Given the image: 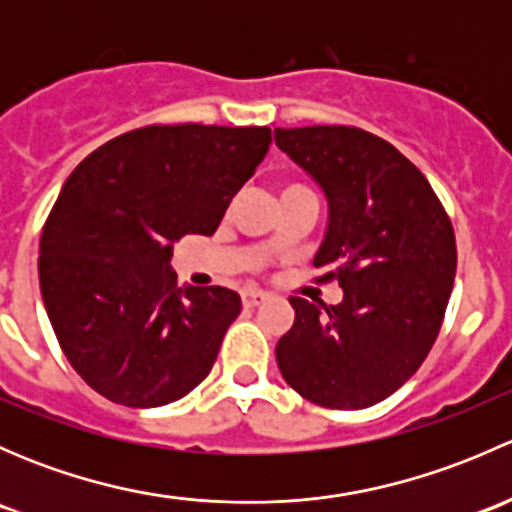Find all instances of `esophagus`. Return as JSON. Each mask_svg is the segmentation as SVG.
Here are the masks:
<instances>
[{"mask_svg":"<svg viewBox=\"0 0 512 512\" xmlns=\"http://www.w3.org/2000/svg\"><path fill=\"white\" fill-rule=\"evenodd\" d=\"M240 297H242V304H245V307H257V304L265 302L267 292H262V289H245Z\"/></svg>","mask_w":512,"mask_h":512,"instance_id":"esophagus-1","label":"esophagus"}]
</instances>
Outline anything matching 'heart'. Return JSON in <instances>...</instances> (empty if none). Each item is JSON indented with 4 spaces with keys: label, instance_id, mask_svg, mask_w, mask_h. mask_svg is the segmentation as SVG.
<instances>
[{
    "label": "heart",
    "instance_id": "obj_1",
    "mask_svg": "<svg viewBox=\"0 0 512 512\" xmlns=\"http://www.w3.org/2000/svg\"><path fill=\"white\" fill-rule=\"evenodd\" d=\"M302 188V185H297V183H289V185H285V188H282V193H287V190H299ZM280 193V195H282Z\"/></svg>",
    "mask_w": 512,
    "mask_h": 512
}]
</instances>
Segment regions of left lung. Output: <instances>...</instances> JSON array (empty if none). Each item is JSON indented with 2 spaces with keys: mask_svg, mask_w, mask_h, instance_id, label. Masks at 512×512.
<instances>
[{
  "mask_svg": "<svg viewBox=\"0 0 512 512\" xmlns=\"http://www.w3.org/2000/svg\"><path fill=\"white\" fill-rule=\"evenodd\" d=\"M275 143L327 198L314 267L344 289L339 304L289 299L277 366L312 404L366 409L401 389L436 342L456 277L451 220L426 175L374 133L275 128Z\"/></svg>",
  "mask_w": 512,
  "mask_h": 512,
  "instance_id": "1",
  "label": "left lung"
}]
</instances>
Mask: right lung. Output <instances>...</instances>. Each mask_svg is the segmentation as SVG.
<instances>
[{"mask_svg": "<svg viewBox=\"0 0 512 512\" xmlns=\"http://www.w3.org/2000/svg\"><path fill=\"white\" fill-rule=\"evenodd\" d=\"M270 143L267 126H146L66 178L41 230V299L69 364L108 401L165 406L210 374L240 294L175 285L173 245L218 230Z\"/></svg>", "mask_w": 512, "mask_h": 512, "instance_id": "add662e5", "label": "right lung"}]
</instances>
